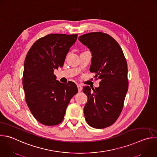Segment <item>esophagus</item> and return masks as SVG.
Returning a JSON list of instances; mask_svg holds the SVG:
<instances>
[{
    "label": "esophagus",
    "instance_id": "obj_1",
    "mask_svg": "<svg viewBox=\"0 0 157 157\" xmlns=\"http://www.w3.org/2000/svg\"><path fill=\"white\" fill-rule=\"evenodd\" d=\"M77 87H78V91H79V92H81V90H82V86H81V85L79 84H77Z\"/></svg>",
    "mask_w": 157,
    "mask_h": 157
}]
</instances>
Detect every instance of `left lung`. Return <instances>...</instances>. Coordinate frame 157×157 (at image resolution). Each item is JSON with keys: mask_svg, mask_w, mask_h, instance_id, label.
Segmentation results:
<instances>
[{"mask_svg": "<svg viewBox=\"0 0 157 157\" xmlns=\"http://www.w3.org/2000/svg\"><path fill=\"white\" fill-rule=\"evenodd\" d=\"M78 39L92 54L90 71L101 79L95 89L83 87L87 96L85 119L92 128H105L116 121L123 109L128 89L127 62L118 43L107 34L90 33Z\"/></svg>", "mask_w": 157, "mask_h": 157, "instance_id": "left-lung-1", "label": "left lung"}]
</instances>
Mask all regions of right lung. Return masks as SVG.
<instances>
[{"mask_svg":"<svg viewBox=\"0 0 157 157\" xmlns=\"http://www.w3.org/2000/svg\"><path fill=\"white\" fill-rule=\"evenodd\" d=\"M77 34H51L36 41L24 63L23 86L27 105L33 117L46 126L60 123L68 103L78 92L73 82L57 80L54 70L62 67Z\"/></svg>","mask_w":157,"mask_h":157,"instance_id":"add662e5","label":"right lung"}]
</instances>
